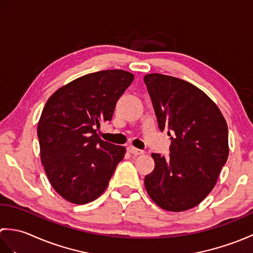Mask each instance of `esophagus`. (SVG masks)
I'll return each instance as SVG.
<instances>
[{"label": "esophagus", "instance_id": "1", "mask_svg": "<svg viewBox=\"0 0 253 253\" xmlns=\"http://www.w3.org/2000/svg\"><path fill=\"white\" fill-rule=\"evenodd\" d=\"M127 151L129 152V153H131V154H135V155H141V154L144 153L142 150H139V149H137L135 147H128L127 148Z\"/></svg>", "mask_w": 253, "mask_h": 253}]
</instances>
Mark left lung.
Here are the masks:
<instances>
[{
  "mask_svg": "<svg viewBox=\"0 0 253 253\" xmlns=\"http://www.w3.org/2000/svg\"><path fill=\"white\" fill-rule=\"evenodd\" d=\"M143 80L159 128L171 136L169 159L151 154L155 166L144 186L160 208L186 211L212 191L226 163L227 123L217 105L192 84L157 73Z\"/></svg>",
  "mask_w": 253,
  "mask_h": 253,
  "instance_id": "1",
  "label": "left lung"
}]
</instances>
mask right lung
<instances>
[{
    "mask_svg": "<svg viewBox=\"0 0 253 253\" xmlns=\"http://www.w3.org/2000/svg\"><path fill=\"white\" fill-rule=\"evenodd\" d=\"M135 76L122 69L84 75L46 101L38 124L41 162L54 190L84 204L106 189L126 149L102 140L96 130L111 121L117 100Z\"/></svg>",
    "mask_w": 253,
    "mask_h": 253,
    "instance_id": "add662e5",
    "label": "right lung"
}]
</instances>
